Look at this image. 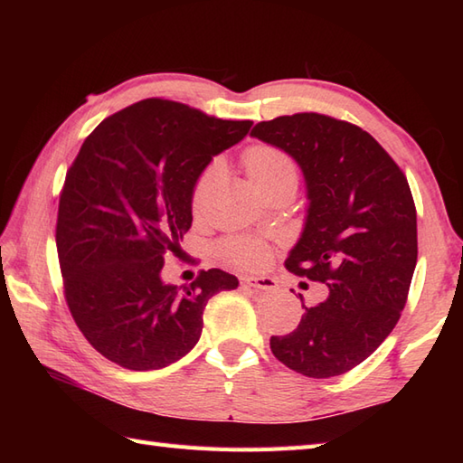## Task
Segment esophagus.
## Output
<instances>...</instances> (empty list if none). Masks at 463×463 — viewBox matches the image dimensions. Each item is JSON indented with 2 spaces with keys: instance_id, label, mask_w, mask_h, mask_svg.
Segmentation results:
<instances>
[{
  "instance_id": "obj_1",
  "label": "esophagus",
  "mask_w": 463,
  "mask_h": 463,
  "mask_svg": "<svg viewBox=\"0 0 463 463\" xmlns=\"http://www.w3.org/2000/svg\"><path fill=\"white\" fill-rule=\"evenodd\" d=\"M241 280H242V284H247V287L259 288V290H274V288H277V280L270 279V277H242Z\"/></svg>"
}]
</instances>
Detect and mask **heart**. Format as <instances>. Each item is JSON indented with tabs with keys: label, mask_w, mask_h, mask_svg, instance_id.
<instances>
[{
	"label": "heart",
	"mask_w": 463,
	"mask_h": 463,
	"mask_svg": "<svg viewBox=\"0 0 463 463\" xmlns=\"http://www.w3.org/2000/svg\"><path fill=\"white\" fill-rule=\"evenodd\" d=\"M244 166H247L249 179L254 189L262 193L272 184H279L287 179H298L297 165L290 159V156L277 149V146L270 145H254L244 153ZM216 165H209L206 169L199 175L194 186H193V196H191V206L193 213L199 214L203 211V204L206 194H209L211 183L214 179ZM219 254L229 260L234 267L241 269H257L267 260L269 249L267 244L259 241H249V239H231L224 241L219 247Z\"/></svg>",
	"instance_id": "1"
}]
</instances>
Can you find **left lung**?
I'll return each instance as SVG.
<instances>
[{"instance_id": "obj_1", "label": "left lung", "mask_w": 463, "mask_h": 463, "mask_svg": "<svg viewBox=\"0 0 463 463\" xmlns=\"http://www.w3.org/2000/svg\"><path fill=\"white\" fill-rule=\"evenodd\" d=\"M250 135L302 169L307 222L284 264L328 287L322 302H302L297 330L272 336L270 350L302 376H340L388 338L406 307L418 260L408 179L370 133L328 115L277 117Z\"/></svg>"}]
</instances>
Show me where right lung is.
Listing matches in <instances>:
<instances>
[{"instance_id": "obj_1", "label": "right lung", "mask_w": 463, "mask_h": 463, "mask_svg": "<svg viewBox=\"0 0 463 463\" xmlns=\"http://www.w3.org/2000/svg\"><path fill=\"white\" fill-rule=\"evenodd\" d=\"M252 121H226L169 99L107 117L67 171L57 257L67 307L91 346L127 370H159L199 342L203 312L239 279L201 270L189 287L161 279L193 222V186Z\"/></svg>"}]
</instances>
